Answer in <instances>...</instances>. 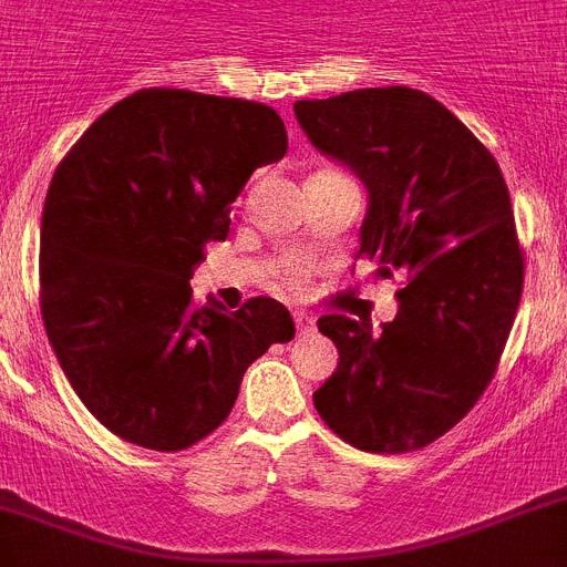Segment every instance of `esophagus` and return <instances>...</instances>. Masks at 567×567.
<instances>
[{"mask_svg":"<svg viewBox=\"0 0 567 567\" xmlns=\"http://www.w3.org/2000/svg\"><path fill=\"white\" fill-rule=\"evenodd\" d=\"M295 327H298V333L307 336L316 330V318L310 316V312H303V310H295Z\"/></svg>","mask_w":567,"mask_h":567,"instance_id":"obj_1","label":"esophagus"}]
</instances>
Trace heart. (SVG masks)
<instances>
[{"mask_svg": "<svg viewBox=\"0 0 567 567\" xmlns=\"http://www.w3.org/2000/svg\"><path fill=\"white\" fill-rule=\"evenodd\" d=\"M307 272H310V269H307V264H301V260H287V264L280 266V280H287V284L298 287V284H303V280H307Z\"/></svg>", "mask_w": 567, "mask_h": 567, "instance_id": "b5f03b06", "label": "heart"}]
</instances>
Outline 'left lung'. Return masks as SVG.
<instances>
[{"label": "left lung", "mask_w": 567, "mask_h": 567, "mask_svg": "<svg viewBox=\"0 0 567 567\" xmlns=\"http://www.w3.org/2000/svg\"><path fill=\"white\" fill-rule=\"evenodd\" d=\"M321 153L371 194L359 257L405 280L394 321L321 316L339 368L312 394L341 441L414 452L461 423L502 362L525 287L507 182L493 153L432 95L409 86L298 101Z\"/></svg>", "instance_id": "8db88e82"}]
</instances>
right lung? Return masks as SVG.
<instances>
[{
	"mask_svg": "<svg viewBox=\"0 0 567 567\" xmlns=\"http://www.w3.org/2000/svg\"><path fill=\"white\" fill-rule=\"evenodd\" d=\"M287 153L278 112L243 97L138 89L74 142L40 228V310L65 379L115 437L182 452L231 414L243 373L295 336L275 298L194 303L231 203Z\"/></svg>",
	"mask_w": 567,
	"mask_h": 567,
	"instance_id": "obj_1",
	"label": "right lung"
}]
</instances>
